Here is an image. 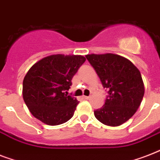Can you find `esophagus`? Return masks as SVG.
<instances>
[{
    "mask_svg": "<svg viewBox=\"0 0 160 160\" xmlns=\"http://www.w3.org/2000/svg\"><path fill=\"white\" fill-rule=\"evenodd\" d=\"M90 98V96H84V99H85V100H89Z\"/></svg>",
    "mask_w": 160,
    "mask_h": 160,
    "instance_id": "1",
    "label": "esophagus"
}]
</instances>
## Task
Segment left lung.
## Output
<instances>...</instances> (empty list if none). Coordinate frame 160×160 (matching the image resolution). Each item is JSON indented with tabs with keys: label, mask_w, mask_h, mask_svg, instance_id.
I'll return each mask as SVG.
<instances>
[{
	"label": "left lung",
	"mask_w": 160,
	"mask_h": 160,
	"mask_svg": "<svg viewBox=\"0 0 160 160\" xmlns=\"http://www.w3.org/2000/svg\"><path fill=\"white\" fill-rule=\"evenodd\" d=\"M104 88L109 90L105 105L95 110V118L109 126H119L131 118L144 95L138 68L126 58L112 53L86 55Z\"/></svg>",
	"instance_id": "8db88e82"
}]
</instances>
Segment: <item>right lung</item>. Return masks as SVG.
<instances>
[{
  "mask_svg": "<svg viewBox=\"0 0 160 160\" xmlns=\"http://www.w3.org/2000/svg\"><path fill=\"white\" fill-rule=\"evenodd\" d=\"M85 57L51 55L35 63L23 80V100L34 117L48 125L65 123L74 115L79 101L68 95L71 80Z\"/></svg>",
  "mask_w": 160,
  "mask_h": 160,
  "instance_id": "1",
  "label": "right lung"
}]
</instances>
